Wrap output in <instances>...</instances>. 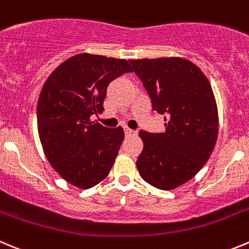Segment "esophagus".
<instances>
[{
  "label": "esophagus",
  "mask_w": 249,
  "mask_h": 249,
  "mask_svg": "<svg viewBox=\"0 0 249 249\" xmlns=\"http://www.w3.org/2000/svg\"><path fill=\"white\" fill-rule=\"evenodd\" d=\"M124 131H125V135L126 136H132L136 134L135 130H131V129H129V127H124Z\"/></svg>",
  "instance_id": "34e87169"
}]
</instances>
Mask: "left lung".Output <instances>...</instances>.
Returning <instances> with one entry per match:
<instances>
[{"instance_id":"left-lung-1","label":"left lung","mask_w":249,"mask_h":249,"mask_svg":"<svg viewBox=\"0 0 249 249\" xmlns=\"http://www.w3.org/2000/svg\"><path fill=\"white\" fill-rule=\"evenodd\" d=\"M163 114L166 131L139 132L143 150L136 161L141 178L162 190L176 189L198 173L215 147L219 115L210 82L182 57L129 60Z\"/></svg>"}]
</instances>
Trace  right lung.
Segmentation results:
<instances>
[{
	"mask_svg": "<svg viewBox=\"0 0 249 249\" xmlns=\"http://www.w3.org/2000/svg\"><path fill=\"white\" fill-rule=\"evenodd\" d=\"M132 72L129 61L77 54L51 72L36 108L46 159L70 184L88 189L106 179L124 140L122 126L108 129L90 117L104 110L107 88Z\"/></svg>",
	"mask_w": 249,
	"mask_h": 249,
	"instance_id": "right-lung-1",
	"label": "right lung"
}]
</instances>
